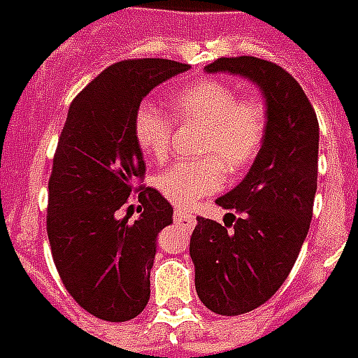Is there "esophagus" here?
Returning a JSON list of instances; mask_svg holds the SVG:
<instances>
[{
  "label": "esophagus",
  "instance_id": "1",
  "mask_svg": "<svg viewBox=\"0 0 358 358\" xmlns=\"http://www.w3.org/2000/svg\"><path fill=\"white\" fill-rule=\"evenodd\" d=\"M175 222L185 225L187 229H191V227H194V224H196V217L192 214H189L183 208H175Z\"/></svg>",
  "mask_w": 358,
  "mask_h": 358
}]
</instances>
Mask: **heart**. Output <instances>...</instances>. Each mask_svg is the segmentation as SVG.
Returning a JSON list of instances; mask_svg holds the SVG:
<instances>
[{
    "mask_svg": "<svg viewBox=\"0 0 358 358\" xmlns=\"http://www.w3.org/2000/svg\"><path fill=\"white\" fill-rule=\"evenodd\" d=\"M181 121L200 123V158L175 162L156 177V189L175 206H192L224 185L225 173H237L256 158L266 134L264 106L239 98L235 88L217 78H200L171 100ZM141 150L152 159L166 158L173 138V119L154 103H141L133 117Z\"/></svg>",
    "mask_w": 358,
    "mask_h": 358,
    "instance_id": "obj_1",
    "label": "heart"
}]
</instances>
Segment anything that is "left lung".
Instances as JSON below:
<instances>
[{
	"instance_id": "left-lung-1",
	"label": "left lung",
	"mask_w": 358,
	"mask_h": 358,
	"mask_svg": "<svg viewBox=\"0 0 358 358\" xmlns=\"http://www.w3.org/2000/svg\"><path fill=\"white\" fill-rule=\"evenodd\" d=\"M206 71L247 77L266 98L262 148L247 177L215 200L227 210L224 224L196 217L189 245L200 301L239 316L272 299L295 266L313 220L320 134L313 103L278 63L220 57Z\"/></svg>"
}]
</instances>
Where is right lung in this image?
<instances>
[{"label":"right lung","instance_id":"right-lung-1","mask_svg":"<svg viewBox=\"0 0 358 358\" xmlns=\"http://www.w3.org/2000/svg\"><path fill=\"white\" fill-rule=\"evenodd\" d=\"M187 69L158 57L113 63L69 106L48 183L45 229L63 285L100 320H133L148 305L156 237L173 222V208L156 189L136 187L146 164L133 117L154 86ZM134 190L141 215L131 222L118 210Z\"/></svg>","mask_w":358,"mask_h":358}]
</instances>
